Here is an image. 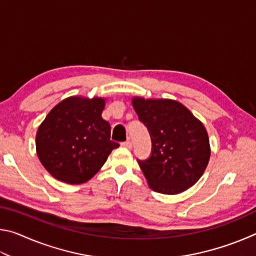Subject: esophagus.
<instances>
[{"instance_id":"34e87169","label":"esophagus","mask_w":256,"mask_h":256,"mask_svg":"<svg viewBox=\"0 0 256 256\" xmlns=\"http://www.w3.org/2000/svg\"><path fill=\"white\" fill-rule=\"evenodd\" d=\"M122 146H124V148L131 149V148H132V142H131V141H125V142H122Z\"/></svg>"}]
</instances>
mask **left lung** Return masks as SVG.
Returning <instances> with one entry per match:
<instances>
[{
  "label": "left lung",
  "mask_w": 256,
  "mask_h": 256,
  "mask_svg": "<svg viewBox=\"0 0 256 256\" xmlns=\"http://www.w3.org/2000/svg\"><path fill=\"white\" fill-rule=\"evenodd\" d=\"M132 104L151 138L149 158L138 159L150 188L162 194L184 192L200 180L209 162L206 128L178 102L136 97Z\"/></svg>",
  "instance_id": "obj_1"
}]
</instances>
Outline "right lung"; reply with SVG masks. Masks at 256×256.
Masks as SVG:
<instances>
[{
    "label": "right lung",
    "mask_w": 256,
    "mask_h": 256,
    "mask_svg": "<svg viewBox=\"0 0 256 256\" xmlns=\"http://www.w3.org/2000/svg\"><path fill=\"white\" fill-rule=\"evenodd\" d=\"M102 98L70 97L58 104L38 128L37 154L47 172L68 184L89 180L105 164L118 142L102 118Z\"/></svg>",
    "instance_id": "add662e5"
}]
</instances>
